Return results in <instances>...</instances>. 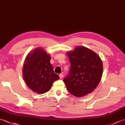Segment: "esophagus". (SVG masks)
Segmentation results:
<instances>
[{
	"mask_svg": "<svg viewBox=\"0 0 125 125\" xmlns=\"http://www.w3.org/2000/svg\"><path fill=\"white\" fill-rule=\"evenodd\" d=\"M59 76H60V78H61V79H62V78L63 77V74L61 73V74H59Z\"/></svg>",
	"mask_w": 125,
	"mask_h": 125,
	"instance_id": "34e87169",
	"label": "esophagus"
}]
</instances>
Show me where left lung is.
I'll list each match as a JSON object with an SVG mask.
<instances>
[{"label":"left lung","instance_id":"obj_1","mask_svg":"<svg viewBox=\"0 0 125 125\" xmlns=\"http://www.w3.org/2000/svg\"><path fill=\"white\" fill-rule=\"evenodd\" d=\"M70 63L68 74L63 82L68 91L77 97L92 93L99 83L103 64L95 52L85 47H77L67 53Z\"/></svg>","mask_w":125,"mask_h":125}]
</instances>
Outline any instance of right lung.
I'll use <instances>...</instances> for the list:
<instances>
[{"mask_svg": "<svg viewBox=\"0 0 125 125\" xmlns=\"http://www.w3.org/2000/svg\"><path fill=\"white\" fill-rule=\"evenodd\" d=\"M51 56L42 48H37L28 55L23 74L29 88L38 94L48 92L52 84L60 79L49 62Z\"/></svg>", "mask_w": 125, "mask_h": 125, "instance_id": "obj_1", "label": "right lung"}]
</instances>
